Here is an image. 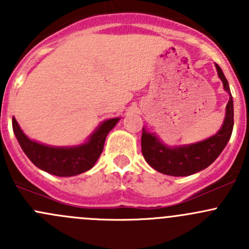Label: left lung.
Wrapping results in <instances>:
<instances>
[{"instance_id": "1", "label": "left lung", "mask_w": 249, "mask_h": 249, "mask_svg": "<svg viewBox=\"0 0 249 249\" xmlns=\"http://www.w3.org/2000/svg\"><path fill=\"white\" fill-rule=\"evenodd\" d=\"M215 69L218 76L223 82V87L230 95L225 109L224 123L217 134L201 142L169 147L164 144L154 134H150L145 129L142 130V139H141L142 154L145 161L158 172L176 176V177L194 175L210 166L219 157L227 143L229 142L233 127L232 96L222 69L217 64Z\"/></svg>"}]
</instances>
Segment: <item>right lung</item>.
<instances>
[{"mask_svg": "<svg viewBox=\"0 0 249 249\" xmlns=\"http://www.w3.org/2000/svg\"><path fill=\"white\" fill-rule=\"evenodd\" d=\"M120 118L105 120L85 143L74 147H50L30 140L20 129L13 118V131L32 164L50 175L59 177H71L91 169L104 150L107 135L117 125Z\"/></svg>", "mask_w": 249, "mask_h": 249, "instance_id": "1", "label": "right lung"}]
</instances>
